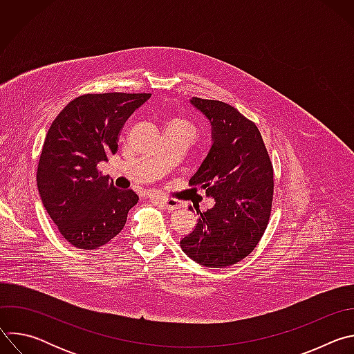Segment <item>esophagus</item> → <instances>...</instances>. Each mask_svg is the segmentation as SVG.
<instances>
[{"label": "esophagus", "mask_w": 354, "mask_h": 354, "mask_svg": "<svg viewBox=\"0 0 354 354\" xmlns=\"http://www.w3.org/2000/svg\"><path fill=\"white\" fill-rule=\"evenodd\" d=\"M156 198L158 201H161V203L168 209V210H176L182 206V203L179 200L176 198H169V197H165V196H156Z\"/></svg>", "instance_id": "34e87169"}]
</instances>
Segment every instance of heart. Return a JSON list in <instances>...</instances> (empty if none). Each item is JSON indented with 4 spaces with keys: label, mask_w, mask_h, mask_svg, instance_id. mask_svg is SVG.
Listing matches in <instances>:
<instances>
[{
    "label": "heart",
    "mask_w": 354,
    "mask_h": 354,
    "mask_svg": "<svg viewBox=\"0 0 354 354\" xmlns=\"http://www.w3.org/2000/svg\"><path fill=\"white\" fill-rule=\"evenodd\" d=\"M179 122H183V123H186V124H189V123H187V122H185V120H179ZM189 126H190V124H189Z\"/></svg>",
    "instance_id": "b5f03b06"
}]
</instances>
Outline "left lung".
<instances>
[{
  "label": "left lung",
  "mask_w": 354,
  "mask_h": 354,
  "mask_svg": "<svg viewBox=\"0 0 354 354\" xmlns=\"http://www.w3.org/2000/svg\"><path fill=\"white\" fill-rule=\"evenodd\" d=\"M190 102L210 120L213 145L189 186L206 189L216 205L197 210V225L180 248L201 266L227 268L246 258L265 234L273 203V164L257 124L234 106L201 97Z\"/></svg>",
  "instance_id": "8db88e82"
}]
</instances>
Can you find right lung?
I'll list each match as a JSON object with an SVG mask.
<instances>
[{"label":"right lung","mask_w":354,"mask_h":354,"mask_svg":"<svg viewBox=\"0 0 354 354\" xmlns=\"http://www.w3.org/2000/svg\"><path fill=\"white\" fill-rule=\"evenodd\" d=\"M151 93H85L50 126L37 164L43 206L60 234L80 249H97L124 227L138 196L97 169L116 154L126 120Z\"/></svg>","instance_id":"obj_1"}]
</instances>
